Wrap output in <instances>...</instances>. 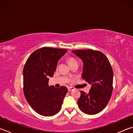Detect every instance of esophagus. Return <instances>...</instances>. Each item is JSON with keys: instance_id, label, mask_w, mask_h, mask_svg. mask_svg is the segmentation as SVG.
Returning a JSON list of instances; mask_svg holds the SVG:
<instances>
[{"instance_id": "esophagus-1", "label": "esophagus", "mask_w": 133, "mask_h": 133, "mask_svg": "<svg viewBox=\"0 0 133 133\" xmlns=\"http://www.w3.org/2000/svg\"><path fill=\"white\" fill-rule=\"evenodd\" d=\"M74 89V88H72V87H69V88H68V90L69 91V92H70V91L73 90Z\"/></svg>"}]
</instances>
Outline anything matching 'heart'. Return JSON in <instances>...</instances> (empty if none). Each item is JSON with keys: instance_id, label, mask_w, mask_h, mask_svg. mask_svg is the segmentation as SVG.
<instances>
[{"instance_id": "b5f03b06", "label": "heart", "mask_w": 133, "mask_h": 133, "mask_svg": "<svg viewBox=\"0 0 133 133\" xmlns=\"http://www.w3.org/2000/svg\"><path fill=\"white\" fill-rule=\"evenodd\" d=\"M68 62H69V63L70 64H71L74 63V62H77V61L76 60H75V59H74V58H70L68 59Z\"/></svg>"}]
</instances>
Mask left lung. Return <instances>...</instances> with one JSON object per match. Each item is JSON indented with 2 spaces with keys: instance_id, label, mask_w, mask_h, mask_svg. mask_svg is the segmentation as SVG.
<instances>
[{
  "instance_id": "8db88e82",
  "label": "left lung",
  "mask_w": 133,
  "mask_h": 133,
  "mask_svg": "<svg viewBox=\"0 0 133 133\" xmlns=\"http://www.w3.org/2000/svg\"><path fill=\"white\" fill-rule=\"evenodd\" d=\"M72 52L83 61L82 79L92 85L88 94L80 91L78 105L85 114H98L107 105L113 90L114 72L110 62L98 51L80 49Z\"/></svg>"
}]
</instances>
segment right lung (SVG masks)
Listing matches in <instances>:
<instances>
[{
    "mask_svg": "<svg viewBox=\"0 0 133 133\" xmlns=\"http://www.w3.org/2000/svg\"><path fill=\"white\" fill-rule=\"evenodd\" d=\"M65 49L43 47L30 55L23 70V93L36 112L44 116L55 115L61 110L67 88L48 85L59 60L67 52Z\"/></svg>",
    "mask_w": 133,
    "mask_h": 133,
    "instance_id": "right-lung-1",
    "label": "right lung"
}]
</instances>
